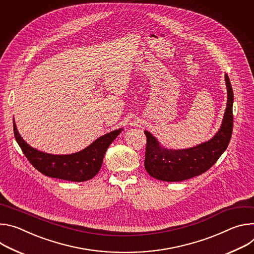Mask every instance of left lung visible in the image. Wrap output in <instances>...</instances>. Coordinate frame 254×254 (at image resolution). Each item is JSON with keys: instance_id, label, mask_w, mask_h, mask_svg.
<instances>
[{"instance_id": "8db88e82", "label": "left lung", "mask_w": 254, "mask_h": 254, "mask_svg": "<svg viewBox=\"0 0 254 254\" xmlns=\"http://www.w3.org/2000/svg\"><path fill=\"white\" fill-rule=\"evenodd\" d=\"M227 108L220 130L207 142L187 149H166L154 136L144 131L147 142L144 166L152 178L163 182H182L207 172L226 150L233 130V90L227 73Z\"/></svg>"}]
</instances>
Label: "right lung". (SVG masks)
I'll return each instance as SVG.
<instances>
[{
    "mask_svg": "<svg viewBox=\"0 0 254 254\" xmlns=\"http://www.w3.org/2000/svg\"><path fill=\"white\" fill-rule=\"evenodd\" d=\"M13 124L16 141L27 159L38 172L50 178L77 183L89 181L99 173L108 147L123 130L120 128L107 133L78 152L54 155L39 151L27 144L19 134L15 121Z\"/></svg>",
    "mask_w": 254,
    "mask_h": 254,
    "instance_id": "right-lung-1",
    "label": "right lung"
}]
</instances>
